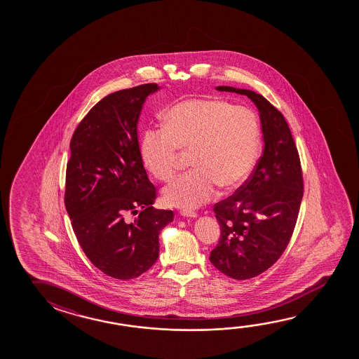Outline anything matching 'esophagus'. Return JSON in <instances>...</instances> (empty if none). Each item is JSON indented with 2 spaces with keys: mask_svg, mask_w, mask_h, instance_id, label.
<instances>
[{
  "mask_svg": "<svg viewBox=\"0 0 359 359\" xmlns=\"http://www.w3.org/2000/svg\"><path fill=\"white\" fill-rule=\"evenodd\" d=\"M180 215L184 217H198V214H196V212H193V210H185V209H182V212H180Z\"/></svg>",
  "mask_w": 359,
  "mask_h": 359,
  "instance_id": "34e87169",
  "label": "esophagus"
}]
</instances>
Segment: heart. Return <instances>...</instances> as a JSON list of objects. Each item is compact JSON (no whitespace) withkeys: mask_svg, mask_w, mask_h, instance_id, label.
<instances>
[{"mask_svg":"<svg viewBox=\"0 0 359 359\" xmlns=\"http://www.w3.org/2000/svg\"><path fill=\"white\" fill-rule=\"evenodd\" d=\"M259 144L260 126L253 111L219 99H191L166 112L165 126L147 129L140 153L154 177L169 180L180 150H191L194 169L164 189L169 205L190 210L212 200L219 187H241L253 170Z\"/></svg>","mask_w":359,"mask_h":359,"instance_id":"heart-1","label":"heart"}]
</instances>
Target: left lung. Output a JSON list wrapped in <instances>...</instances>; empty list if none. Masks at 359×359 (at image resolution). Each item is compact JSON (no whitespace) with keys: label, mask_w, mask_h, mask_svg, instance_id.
Segmentation results:
<instances>
[{"label":"left lung","mask_w":359,"mask_h":359,"mask_svg":"<svg viewBox=\"0 0 359 359\" xmlns=\"http://www.w3.org/2000/svg\"><path fill=\"white\" fill-rule=\"evenodd\" d=\"M245 95L262 123L264 150L236 194L214 205L220 241L210 262L225 276L245 280L262 274L280 258L293 234L303 198L299 154L282 112L252 90L217 86Z\"/></svg>","instance_id":"1"}]
</instances>
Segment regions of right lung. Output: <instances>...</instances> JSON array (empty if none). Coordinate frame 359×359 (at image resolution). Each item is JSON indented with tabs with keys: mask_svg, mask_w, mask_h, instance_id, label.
Here are the masks:
<instances>
[{
	"mask_svg": "<svg viewBox=\"0 0 359 359\" xmlns=\"http://www.w3.org/2000/svg\"><path fill=\"white\" fill-rule=\"evenodd\" d=\"M158 90L156 83H144L107 95L79 123L70 142L65 206L72 229L90 262L121 280L153 266L160 231L174 219L172 210L153 208L156 188L137 140L142 105Z\"/></svg>",
	"mask_w": 359,
	"mask_h": 359,
	"instance_id": "obj_1",
	"label": "right lung"
}]
</instances>
